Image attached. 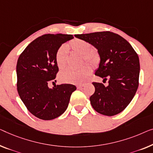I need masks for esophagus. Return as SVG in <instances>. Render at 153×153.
<instances>
[{
  "label": "esophagus",
  "mask_w": 153,
  "mask_h": 153,
  "mask_svg": "<svg viewBox=\"0 0 153 153\" xmlns=\"http://www.w3.org/2000/svg\"><path fill=\"white\" fill-rule=\"evenodd\" d=\"M76 87H77V88H78V89H81V88L84 87V85H78L76 86Z\"/></svg>",
  "instance_id": "1"
}]
</instances>
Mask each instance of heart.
I'll return each instance as SVG.
<instances>
[{
    "label": "heart",
    "mask_w": 153,
    "mask_h": 153,
    "mask_svg": "<svg viewBox=\"0 0 153 153\" xmlns=\"http://www.w3.org/2000/svg\"><path fill=\"white\" fill-rule=\"evenodd\" d=\"M70 47L73 52L83 55L85 60L93 65H97L99 61V54L96 50L91 48V45L88 41L81 39H74L70 43ZM68 50L65 45H62L57 50L55 59L59 68L65 65L68 59ZM92 73V68L85 65L79 69L65 68L59 74L60 80L65 83L80 84L89 78Z\"/></svg>",
    "instance_id": "obj_1"
}]
</instances>
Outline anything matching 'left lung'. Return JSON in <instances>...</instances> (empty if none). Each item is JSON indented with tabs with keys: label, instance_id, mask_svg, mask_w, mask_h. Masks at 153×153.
<instances>
[{
	"label": "left lung",
	"instance_id": "1",
	"mask_svg": "<svg viewBox=\"0 0 153 153\" xmlns=\"http://www.w3.org/2000/svg\"><path fill=\"white\" fill-rule=\"evenodd\" d=\"M96 48L100 62L95 75L108 80V85L93 82L95 92L90 97L92 108L106 116L122 112L133 99L139 86L140 64L131 45L110 32L76 34Z\"/></svg>",
	"mask_w": 153,
	"mask_h": 153
}]
</instances>
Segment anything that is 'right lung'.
I'll list each match as a JSON object with an SVG mask.
<instances>
[{"label": "right lung", "instance_id": "obj_1", "mask_svg": "<svg viewBox=\"0 0 153 153\" xmlns=\"http://www.w3.org/2000/svg\"><path fill=\"white\" fill-rule=\"evenodd\" d=\"M73 38L70 34L43 35L29 44L18 59V92L27 110L39 119L52 120L61 116L76 90L72 84L48 87L51 82L56 81L57 50Z\"/></svg>", "mask_w": 153, "mask_h": 153}]
</instances>
